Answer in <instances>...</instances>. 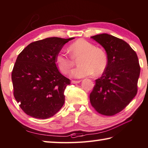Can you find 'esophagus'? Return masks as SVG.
<instances>
[{
    "instance_id": "esophagus-1",
    "label": "esophagus",
    "mask_w": 148,
    "mask_h": 148,
    "mask_svg": "<svg viewBox=\"0 0 148 148\" xmlns=\"http://www.w3.org/2000/svg\"><path fill=\"white\" fill-rule=\"evenodd\" d=\"M80 82H81V81H80V80H72V84H76L80 83Z\"/></svg>"
}]
</instances>
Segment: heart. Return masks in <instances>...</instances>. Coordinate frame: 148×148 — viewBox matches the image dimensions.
I'll use <instances>...</instances> for the list:
<instances>
[{
    "label": "heart",
    "instance_id": "b5f03b06",
    "mask_svg": "<svg viewBox=\"0 0 148 148\" xmlns=\"http://www.w3.org/2000/svg\"><path fill=\"white\" fill-rule=\"evenodd\" d=\"M72 57L62 53H59L56 58V64L62 73L67 74L75 64L74 60L81 57L79 64L80 66L73 69L71 76L75 78L102 74L106 69L108 58L105 51L94 44L85 40L80 39L72 43L69 47Z\"/></svg>",
    "mask_w": 148,
    "mask_h": 148
}]
</instances>
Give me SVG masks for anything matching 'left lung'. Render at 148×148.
Returning <instances> with one entry per match:
<instances>
[{
    "instance_id": "8db88e82",
    "label": "left lung",
    "mask_w": 148,
    "mask_h": 148,
    "mask_svg": "<svg viewBox=\"0 0 148 148\" xmlns=\"http://www.w3.org/2000/svg\"><path fill=\"white\" fill-rule=\"evenodd\" d=\"M91 38L104 48L108 63L102 76L95 80L90 102L99 114L114 116L123 110L137 93L138 59L129 44L112 35L103 33Z\"/></svg>"
}]
</instances>
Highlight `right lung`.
Instances as JSON below:
<instances>
[{
	"instance_id": "right-lung-1",
	"label": "right lung",
	"mask_w": 148,
	"mask_h": 148,
	"mask_svg": "<svg viewBox=\"0 0 148 148\" xmlns=\"http://www.w3.org/2000/svg\"><path fill=\"white\" fill-rule=\"evenodd\" d=\"M74 38H47L32 42L19 54L12 80L15 99L26 114L47 119L63 106L64 90L71 81L60 73L56 58Z\"/></svg>"
}]
</instances>
